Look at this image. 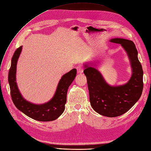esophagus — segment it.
I'll return each instance as SVG.
<instances>
[{"instance_id": "obj_1", "label": "esophagus", "mask_w": 151, "mask_h": 151, "mask_svg": "<svg viewBox=\"0 0 151 151\" xmlns=\"http://www.w3.org/2000/svg\"><path fill=\"white\" fill-rule=\"evenodd\" d=\"M77 72L78 73H82L83 72V70H84V68L82 65H79L78 67H77Z\"/></svg>"}]
</instances>
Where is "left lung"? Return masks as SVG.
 I'll return each instance as SVG.
<instances>
[{
    "label": "left lung",
    "instance_id": "8db88e82",
    "mask_svg": "<svg viewBox=\"0 0 151 151\" xmlns=\"http://www.w3.org/2000/svg\"><path fill=\"white\" fill-rule=\"evenodd\" d=\"M111 42L121 44L131 61L132 76L124 85L111 86L94 67L85 66L91 107L100 114L114 117L126 113L135 104L143 90V70L138 59L136 46L133 41L124 39H113Z\"/></svg>",
    "mask_w": 151,
    "mask_h": 151
}]
</instances>
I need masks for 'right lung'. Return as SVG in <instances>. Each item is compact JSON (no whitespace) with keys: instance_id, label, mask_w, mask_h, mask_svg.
I'll return each instance as SVG.
<instances>
[{"instance_id":"1","label":"right lung","mask_w":151,"mask_h":151,"mask_svg":"<svg viewBox=\"0 0 151 151\" xmlns=\"http://www.w3.org/2000/svg\"><path fill=\"white\" fill-rule=\"evenodd\" d=\"M22 50V46H20L14 52L8 76L12 100L16 108L32 119L39 121H54L64 111L68 88L75 79L77 70L73 68L62 76L53 98L49 102L42 105L31 104L23 99L16 83V65Z\"/></svg>"}]
</instances>
